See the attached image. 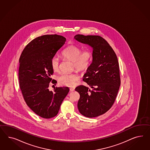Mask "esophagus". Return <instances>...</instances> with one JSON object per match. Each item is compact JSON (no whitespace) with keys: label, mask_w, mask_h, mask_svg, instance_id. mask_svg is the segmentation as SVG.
<instances>
[{"label":"esophagus","mask_w":150,"mask_h":150,"mask_svg":"<svg viewBox=\"0 0 150 150\" xmlns=\"http://www.w3.org/2000/svg\"><path fill=\"white\" fill-rule=\"evenodd\" d=\"M70 91L73 92V91H74V90H75V88H72V87H71V88H70Z\"/></svg>","instance_id":"1"}]
</instances>
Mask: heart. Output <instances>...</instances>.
Returning a JSON list of instances; mask_svg holds the SVG:
<instances>
[{
    "label": "heart",
    "instance_id": "1",
    "mask_svg": "<svg viewBox=\"0 0 150 150\" xmlns=\"http://www.w3.org/2000/svg\"><path fill=\"white\" fill-rule=\"evenodd\" d=\"M62 55L64 58L73 62V67L77 70L83 71L89 68L92 59V53L86 50L81 52V49L76 45H70L63 51ZM51 68L54 71L59 70V60L57 57H53L50 60ZM79 79L76 73L62 74L58 77L59 84L68 87H73Z\"/></svg>",
    "mask_w": 150,
    "mask_h": 150
}]
</instances>
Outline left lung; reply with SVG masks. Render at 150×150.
Listing matches in <instances>:
<instances>
[{
    "instance_id": "8db88e82",
    "label": "left lung",
    "mask_w": 150,
    "mask_h": 150,
    "mask_svg": "<svg viewBox=\"0 0 150 150\" xmlns=\"http://www.w3.org/2000/svg\"><path fill=\"white\" fill-rule=\"evenodd\" d=\"M76 41L92 48V62L83 80L93 88L83 85L75 88L80 94L77 107L80 113L94 118L107 112L113 105L120 86L118 58L109 43L100 36L76 35Z\"/></svg>"
}]
</instances>
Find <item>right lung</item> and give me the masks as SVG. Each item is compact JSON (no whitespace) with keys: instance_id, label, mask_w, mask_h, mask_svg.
<instances>
[{"instance_id":"add662e5","label":"right lung","mask_w":150,"mask_h":150,"mask_svg":"<svg viewBox=\"0 0 150 150\" xmlns=\"http://www.w3.org/2000/svg\"><path fill=\"white\" fill-rule=\"evenodd\" d=\"M66 38L57 35H46L31 41L19 59L18 80L23 98L29 108L42 118H53L69 91L68 87L49 90L53 74L50 60L63 46ZM53 83H57L53 80Z\"/></svg>"}]
</instances>
